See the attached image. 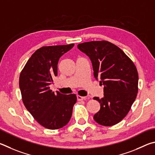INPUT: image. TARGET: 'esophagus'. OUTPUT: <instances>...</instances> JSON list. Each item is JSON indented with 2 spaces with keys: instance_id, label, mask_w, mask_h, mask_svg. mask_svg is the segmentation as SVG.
<instances>
[{
  "instance_id": "1",
  "label": "esophagus",
  "mask_w": 155,
  "mask_h": 155,
  "mask_svg": "<svg viewBox=\"0 0 155 155\" xmlns=\"http://www.w3.org/2000/svg\"><path fill=\"white\" fill-rule=\"evenodd\" d=\"M77 99L78 101H82V100H85L86 99V97H82L80 95H77Z\"/></svg>"
}]
</instances>
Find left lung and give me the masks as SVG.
Segmentation results:
<instances>
[{"label":"left lung","instance_id":"obj_1","mask_svg":"<svg viewBox=\"0 0 155 155\" xmlns=\"http://www.w3.org/2000/svg\"><path fill=\"white\" fill-rule=\"evenodd\" d=\"M93 64L94 76L104 86V97H94L101 105L94 120L103 126H113L125 117L136 99L138 73L134 62L118 46L107 41L78 45Z\"/></svg>","mask_w":155,"mask_h":155}]
</instances>
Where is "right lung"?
Returning <instances> with one entry per match:
<instances>
[{"label": "right lung", "mask_w": 155, "mask_h": 155, "mask_svg": "<svg viewBox=\"0 0 155 155\" xmlns=\"http://www.w3.org/2000/svg\"><path fill=\"white\" fill-rule=\"evenodd\" d=\"M74 44L43 46L32 54L20 75L19 86L24 106L41 125L49 129L62 128L69 123L75 94H56L50 89L57 76L59 58Z\"/></svg>", "instance_id": "1"}]
</instances>
